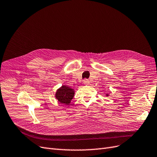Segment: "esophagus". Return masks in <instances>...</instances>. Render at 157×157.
<instances>
[{
	"mask_svg": "<svg viewBox=\"0 0 157 157\" xmlns=\"http://www.w3.org/2000/svg\"><path fill=\"white\" fill-rule=\"evenodd\" d=\"M83 82H84V84H88L90 83V81H89V80H88V79H84Z\"/></svg>",
	"mask_w": 157,
	"mask_h": 157,
	"instance_id": "34e87169",
	"label": "esophagus"
}]
</instances>
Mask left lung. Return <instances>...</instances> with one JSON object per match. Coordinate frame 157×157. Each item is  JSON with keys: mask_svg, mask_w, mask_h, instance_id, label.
Returning <instances> with one entry per match:
<instances>
[{"mask_svg": "<svg viewBox=\"0 0 157 157\" xmlns=\"http://www.w3.org/2000/svg\"><path fill=\"white\" fill-rule=\"evenodd\" d=\"M106 96H109V94H106Z\"/></svg>", "mask_w": 157, "mask_h": 157, "instance_id": "8db88e82", "label": "left lung"}]
</instances>
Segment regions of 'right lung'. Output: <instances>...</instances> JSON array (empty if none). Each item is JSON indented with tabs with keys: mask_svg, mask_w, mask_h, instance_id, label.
Here are the masks:
<instances>
[{
	"mask_svg": "<svg viewBox=\"0 0 157 157\" xmlns=\"http://www.w3.org/2000/svg\"><path fill=\"white\" fill-rule=\"evenodd\" d=\"M74 90L67 86H62L59 88L56 93V98L61 103L69 105L71 99L74 97Z\"/></svg>",
	"mask_w": 157,
	"mask_h": 157,
	"instance_id": "obj_1",
	"label": "right lung"
}]
</instances>
